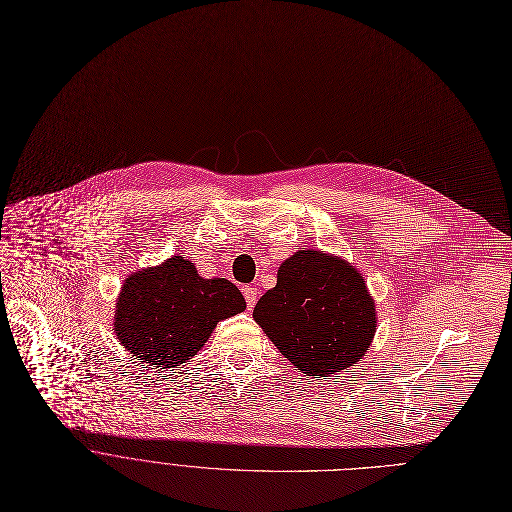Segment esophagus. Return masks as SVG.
Listing matches in <instances>:
<instances>
[{
  "instance_id": "esophagus-1",
  "label": "esophagus",
  "mask_w": 512,
  "mask_h": 512,
  "mask_svg": "<svg viewBox=\"0 0 512 512\" xmlns=\"http://www.w3.org/2000/svg\"><path fill=\"white\" fill-rule=\"evenodd\" d=\"M242 292H244L246 304L252 309V306H254L256 300H258V288H256V286H246V288H242Z\"/></svg>"
}]
</instances>
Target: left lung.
<instances>
[{
  "instance_id": "obj_1",
  "label": "left lung",
  "mask_w": 512,
  "mask_h": 512,
  "mask_svg": "<svg viewBox=\"0 0 512 512\" xmlns=\"http://www.w3.org/2000/svg\"><path fill=\"white\" fill-rule=\"evenodd\" d=\"M254 321L302 373L329 377L367 353L377 325L375 302L357 268L319 250L286 258L254 306Z\"/></svg>"
}]
</instances>
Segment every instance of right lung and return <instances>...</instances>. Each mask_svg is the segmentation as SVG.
I'll return each instance as SVG.
<instances>
[{
	"label": "right lung",
	"instance_id": "add662e5",
	"mask_svg": "<svg viewBox=\"0 0 512 512\" xmlns=\"http://www.w3.org/2000/svg\"><path fill=\"white\" fill-rule=\"evenodd\" d=\"M244 309L246 300L236 284L201 278L193 262L173 256L123 282L115 333L133 357L171 369L197 355L220 321Z\"/></svg>",
	"mask_w": 512,
	"mask_h": 512
}]
</instances>
